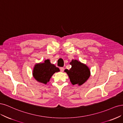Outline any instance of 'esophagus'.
Here are the masks:
<instances>
[{
	"mask_svg": "<svg viewBox=\"0 0 123 123\" xmlns=\"http://www.w3.org/2000/svg\"><path fill=\"white\" fill-rule=\"evenodd\" d=\"M60 70L62 72H63V71H64V67H60Z\"/></svg>",
	"mask_w": 123,
	"mask_h": 123,
	"instance_id": "1",
	"label": "esophagus"
}]
</instances>
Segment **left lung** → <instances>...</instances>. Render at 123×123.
<instances>
[{
  "label": "left lung",
  "mask_w": 123,
  "mask_h": 123,
  "mask_svg": "<svg viewBox=\"0 0 123 123\" xmlns=\"http://www.w3.org/2000/svg\"><path fill=\"white\" fill-rule=\"evenodd\" d=\"M72 67L69 70L65 69L73 85H82L88 80L90 76L88 67L77 60H73L70 63Z\"/></svg>",
  "instance_id": "1"
}]
</instances>
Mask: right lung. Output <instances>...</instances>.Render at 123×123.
I'll list each match as a JSON object with an SVG mask.
<instances>
[{
    "label": "right lung",
    "mask_w": 123,
    "mask_h": 123,
    "mask_svg": "<svg viewBox=\"0 0 123 123\" xmlns=\"http://www.w3.org/2000/svg\"><path fill=\"white\" fill-rule=\"evenodd\" d=\"M60 71L54 64H51L49 60H45L44 63L36 64L33 71V76L38 82L46 84L49 81L51 76Z\"/></svg>",
    "instance_id": "1"
}]
</instances>
